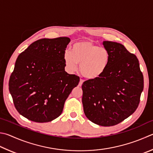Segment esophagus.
<instances>
[{"label": "esophagus", "mask_w": 153, "mask_h": 153, "mask_svg": "<svg viewBox=\"0 0 153 153\" xmlns=\"http://www.w3.org/2000/svg\"><path fill=\"white\" fill-rule=\"evenodd\" d=\"M83 83H84V80H83V79H80V81H79V82L78 85H79V86H82Z\"/></svg>", "instance_id": "esophagus-1"}]
</instances>
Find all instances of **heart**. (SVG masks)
I'll list each match as a JSON object with an SVG mask.
<instances>
[{"mask_svg": "<svg viewBox=\"0 0 153 153\" xmlns=\"http://www.w3.org/2000/svg\"><path fill=\"white\" fill-rule=\"evenodd\" d=\"M63 59L70 71H75L79 64V71L85 78L96 80L106 71L110 61L108 50L93 41H83L75 43L71 52L65 51Z\"/></svg>", "mask_w": 153, "mask_h": 153, "instance_id": "b5f03b06", "label": "heart"}]
</instances>
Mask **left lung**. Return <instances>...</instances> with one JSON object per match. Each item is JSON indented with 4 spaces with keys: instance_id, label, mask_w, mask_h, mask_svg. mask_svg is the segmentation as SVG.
Returning <instances> with one entry per match:
<instances>
[{
    "instance_id": "1",
    "label": "left lung",
    "mask_w": 153,
    "mask_h": 153,
    "mask_svg": "<svg viewBox=\"0 0 153 153\" xmlns=\"http://www.w3.org/2000/svg\"><path fill=\"white\" fill-rule=\"evenodd\" d=\"M110 54L109 65L101 77L82 84V104L89 120L103 126L120 123L138 106L144 88L139 62L120 43L103 42Z\"/></svg>"
}]
</instances>
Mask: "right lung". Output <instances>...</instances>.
I'll return each instance as SVG.
<instances>
[{
    "label": "right lung",
    "mask_w": 153,
    "mask_h": 153,
    "mask_svg": "<svg viewBox=\"0 0 153 153\" xmlns=\"http://www.w3.org/2000/svg\"><path fill=\"white\" fill-rule=\"evenodd\" d=\"M68 37L41 39L19 55L9 82L15 107L35 123H48L61 115L65 102L78 85L79 76L65 71L63 55Z\"/></svg>",
    "instance_id": "right-lung-1"
}]
</instances>
